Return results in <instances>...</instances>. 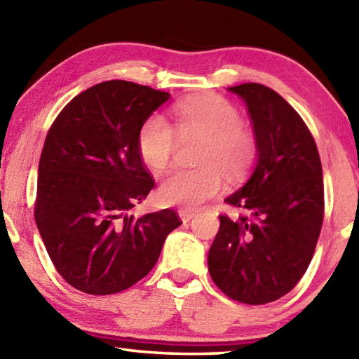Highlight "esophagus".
Listing matches in <instances>:
<instances>
[{"label":"esophagus","instance_id":"obj_1","mask_svg":"<svg viewBox=\"0 0 359 359\" xmlns=\"http://www.w3.org/2000/svg\"><path fill=\"white\" fill-rule=\"evenodd\" d=\"M194 215H196V210H191V209H180L179 210V217L184 223L190 222Z\"/></svg>","mask_w":359,"mask_h":359}]
</instances>
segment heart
Wrapping results in <instances>:
<instances>
[{
    "instance_id": "heart-1",
    "label": "heart",
    "mask_w": 359,
    "mask_h": 359,
    "mask_svg": "<svg viewBox=\"0 0 359 359\" xmlns=\"http://www.w3.org/2000/svg\"><path fill=\"white\" fill-rule=\"evenodd\" d=\"M174 118L180 136H205L199 155L203 166L172 169L161 182L160 196L168 204L193 209L222 190V168L229 175H239L250 166L255 141L241 126L242 117L238 109L220 96H199L182 102L174 109ZM175 144V131L163 115H151L139 130V155L154 171L168 168Z\"/></svg>"
}]
</instances>
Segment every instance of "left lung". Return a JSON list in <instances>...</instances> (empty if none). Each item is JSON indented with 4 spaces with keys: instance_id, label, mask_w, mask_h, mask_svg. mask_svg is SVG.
Here are the masks:
<instances>
[{
    "instance_id": "obj_1",
    "label": "left lung",
    "mask_w": 359,
    "mask_h": 359,
    "mask_svg": "<svg viewBox=\"0 0 359 359\" xmlns=\"http://www.w3.org/2000/svg\"><path fill=\"white\" fill-rule=\"evenodd\" d=\"M228 92L245 102L257 161L224 201L250 217H220L208 264L224 294L258 306L293 290L311 264L323 223V171L311 131L280 95L261 83Z\"/></svg>"
}]
</instances>
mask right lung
<instances>
[{
	"label": "right lung",
	"instance_id": "obj_1",
	"mask_svg": "<svg viewBox=\"0 0 359 359\" xmlns=\"http://www.w3.org/2000/svg\"><path fill=\"white\" fill-rule=\"evenodd\" d=\"M169 98L133 82H101L77 95L47 133L34 218L55 269L79 291L133 287L180 224L171 209L130 214L155 187L139 155V130Z\"/></svg>",
	"mask_w": 359,
	"mask_h": 359
}]
</instances>
